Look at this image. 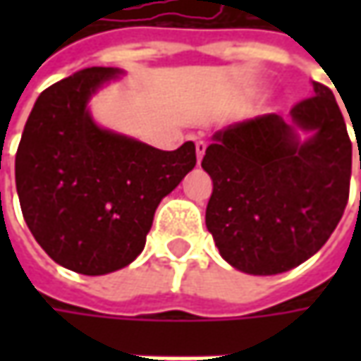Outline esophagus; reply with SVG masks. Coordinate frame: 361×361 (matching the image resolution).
Instances as JSON below:
<instances>
[{"mask_svg":"<svg viewBox=\"0 0 361 361\" xmlns=\"http://www.w3.org/2000/svg\"><path fill=\"white\" fill-rule=\"evenodd\" d=\"M195 146H197V160L201 162L202 157H204V150H207V142H204V140H199Z\"/></svg>","mask_w":361,"mask_h":361,"instance_id":"obj_1","label":"esophagus"}]
</instances>
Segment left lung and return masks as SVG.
<instances>
[{
    "instance_id": "left-lung-1",
    "label": "left lung",
    "mask_w": 361,
    "mask_h": 361,
    "mask_svg": "<svg viewBox=\"0 0 361 361\" xmlns=\"http://www.w3.org/2000/svg\"><path fill=\"white\" fill-rule=\"evenodd\" d=\"M215 132L201 166L213 178L207 229L221 257L251 275H277L315 255L350 197L352 140L334 92ZM298 130L312 132L301 143ZM361 169V164H360Z\"/></svg>"
}]
</instances>
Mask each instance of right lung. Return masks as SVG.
<instances>
[{"mask_svg":"<svg viewBox=\"0 0 361 361\" xmlns=\"http://www.w3.org/2000/svg\"><path fill=\"white\" fill-rule=\"evenodd\" d=\"M114 68H86L39 94L16 152L21 213L39 247L82 275L142 253L154 211L197 164L192 142L159 150L102 130L88 100Z\"/></svg>","mask_w":361,"mask_h":361,"instance_id":"obj_1","label":"right lung"}]
</instances>
